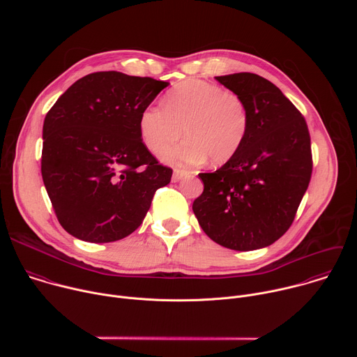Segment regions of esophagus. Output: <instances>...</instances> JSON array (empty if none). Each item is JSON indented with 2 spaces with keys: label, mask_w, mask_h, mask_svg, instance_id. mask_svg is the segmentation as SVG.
I'll return each mask as SVG.
<instances>
[{
  "label": "esophagus",
  "mask_w": 357,
  "mask_h": 357,
  "mask_svg": "<svg viewBox=\"0 0 357 357\" xmlns=\"http://www.w3.org/2000/svg\"><path fill=\"white\" fill-rule=\"evenodd\" d=\"M189 172L188 171H185V169H175L174 171V176H172V179L175 181V182H178L179 179H182L183 176H186Z\"/></svg>",
  "instance_id": "1"
}]
</instances>
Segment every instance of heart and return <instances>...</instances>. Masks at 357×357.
I'll return each mask as SVG.
<instances>
[{
	"label": "heart",
	"instance_id": "b5f03b06",
	"mask_svg": "<svg viewBox=\"0 0 357 357\" xmlns=\"http://www.w3.org/2000/svg\"><path fill=\"white\" fill-rule=\"evenodd\" d=\"M185 128L188 138L162 152V160L196 165L208 158L213 165L229 162L243 146L250 130L247 103L234 91L202 80L172 87L164 106H148L139 116V134L152 152L176 142Z\"/></svg>",
	"mask_w": 357,
	"mask_h": 357
}]
</instances>
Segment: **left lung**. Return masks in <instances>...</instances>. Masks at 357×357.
<instances>
[{"label":"left lung","mask_w":357,"mask_h":357,"mask_svg":"<svg viewBox=\"0 0 357 357\" xmlns=\"http://www.w3.org/2000/svg\"><path fill=\"white\" fill-rule=\"evenodd\" d=\"M244 98L248 135L222 168L199 174L192 209L218 244L248 251L277 241L292 225L312 175L311 137L301 112L270 80L254 73L218 76Z\"/></svg>","instance_id":"8db88e82"}]
</instances>
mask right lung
<instances>
[{"label": "right lung", "instance_id": "1", "mask_svg": "<svg viewBox=\"0 0 357 357\" xmlns=\"http://www.w3.org/2000/svg\"><path fill=\"white\" fill-rule=\"evenodd\" d=\"M168 82L96 72L75 82L43 121L42 179L61 226L110 243L142 223L172 169L151 154L139 116Z\"/></svg>", "mask_w": 357, "mask_h": 357}]
</instances>
